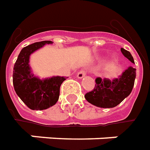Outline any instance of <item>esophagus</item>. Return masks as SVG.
Listing matches in <instances>:
<instances>
[{
	"label": "esophagus",
	"mask_w": 150,
	"mask_h": 150,
	"mask_svg": "<svg viewBox=\"0 0 150 150\" xmlns=\"http://www.w3.org/2000/svg\"><path fill=\"white\" fill-rule=\"evenodd\" d=\"M85 76H86V72H85V71H83V70L80 71V72H79V73L77 74V78H79V79H81V78H83Z\"/></svg>",
	"instance_id": "obj_1"
}]
</instances>
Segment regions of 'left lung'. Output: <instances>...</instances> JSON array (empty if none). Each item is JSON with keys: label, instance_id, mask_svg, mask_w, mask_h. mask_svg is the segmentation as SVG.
Here are the masks:
<instances>
[{"label": "left lung", "instance_id": "8db88e82", "mask_svg": "<svg viewBox=\"0 0 150 150\" xmlns=\"http://www.w3.org/2000/svg\"><path fill=\"white\" fill-rule=\"evenodd\" d=\"M121 52L127 59L134 64L131 53L124 48ZM136 78V69L129 66L118 77L112 80L109 78L97 77L95 86L92 91L87 93L85 98L90 103L101 108H112L120 103L131 94Z\"/></svg>", "mask_w": 150, "mask_h": 150}]
</instances>
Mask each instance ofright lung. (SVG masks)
I'll use <instances>...</instances> for the list:
<instances>
[{"instance_id": "obj_1", "label": "right lung", "mask_w": 150, "mask_h": 150, "mask_svg": "<svg viewBox=\"0 0 150 150\" xmlns=\"http://www.w3.org/2000/svg\"><path fill=\"white\" fill-rule=\"evenodd\" d=\"M52 41H42L23 47L19 53L13 71V83L21 100L31 110H45L56 103L60 87L66 77L52 76L40 79L33 73L30 66V56Z\"/></svg>"}]
</instances>
